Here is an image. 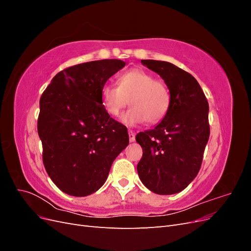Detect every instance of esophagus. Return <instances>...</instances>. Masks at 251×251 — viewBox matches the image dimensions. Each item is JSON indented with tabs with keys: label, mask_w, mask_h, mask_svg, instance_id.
Here are the masks:
<instances>
[{
	"label": "esophagus",
	"mask_w": 251,
	"mask_h": 251,
	"mask_svg": "<svg viewBox=\"0 0 251 251\" xmlns=\"http://www.w3.org/2000/svg\"><path fill=\"white\" fill-rule=\"evenodd\" d=\"M128 140H130V142L135 141V133L133 131H128Z\"/></svg>",
	"instance_id": "esophagus-1"
}]
</instances>
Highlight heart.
<instances>
[{
  "label": "heart",
  "mask_w": 251,
  "mask_h": 251,
  "mask_svg": "<svg viewBox=\"0 0 251 251\" xmlns=\"http://www.w3.org/2000/svg\"><path fill=\"white\" fill-rule=\"evenodd\" d=\"M100 95L105 111L114 117L119 115L130 100L132 108L121 117V121L128 126L144 121L149 125L158 124L165 117L171 104L170 90L165 82L138 68L121 74L117 87L105 83Z\"/></svg>",
  "instance_id": "obj_1"
}]
</instances>
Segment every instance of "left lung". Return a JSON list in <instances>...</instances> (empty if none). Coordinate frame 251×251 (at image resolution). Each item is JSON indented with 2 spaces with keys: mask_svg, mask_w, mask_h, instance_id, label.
<instances>
[{
  "mask_svg": "<svg viewBox=\"0 0 251 251\" xmlns=\"http://www.w3.org/2000/svg\"><path fill=\"white\" fill-rule=\"evenodd\" d=\"M141 63L162 77L170 90L171 104L160 124L136 136L143 151L138 176L151 192L177 194L200 171L209 138L208 102L188 72L161 60L141 59Z\"/></svg>",
  "mask_w": 251,
  "mask_h": 251,
  "instance_id": "left-lung-1",
  "label": "left lung"
}]
</instances>
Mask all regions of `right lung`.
Here are the masks:
<instances>
[{"label": "right lung", "instance_id": "1", "mask_svg": "<svg viewBox=\"0 0 251 251\" xmlns=\"http://www.w3.org/2000/svg\"><path fill=\"white\" fill-rule=\"evenodd\" d=\"M125 66L120 59H101L69 67L52 78L41 97L37 133L43 162L53 183L68 195L98 191L127 147L126 127L109 115L100 95Z\"/></svg>", "mask_w": 251, "mask_h": 251}]
</instances>
